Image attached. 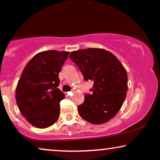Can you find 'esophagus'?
<instances>
[{"label":"esophagus","mask_w":160,"mask_h":160,"mask_svg":"<svg viewBox=\"0 0 160 160\" xmlns=\"http://www.w3.org/2000/svg\"><path fill=\"white\" fill-rule=\"evenodd\" d=\"M65 95H66V97H67V98H71V96L73 95V93H72V92H66Z\"/></svg>","instance_id":"34e87169"}]
</instances>
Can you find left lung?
Wrapping results in <instances>:
<instances>
[{
  "label": "left lung",
  "instance_id": "left-lung-1",
  "mask_svg": "<svg viewBox=\"0 0 160 160\" xmlns=\"http://www.w3.org/2000/svg\"><path fill=\"white\" fill-rule=\"evenodd\" d=\"M85 80L94 82L92 94L84 95L78 113L92 124H102L120 111L128 90V76L118 58L109 51L88 48L73 51L69 56Z\"/></svg>",
  "mask_w": 160,
  "mask_h": 160
}]
</instances>
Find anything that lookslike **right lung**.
Returning <instances> with one entry per match:
<instances>
[{"mask_svg":"<svg viewBox=\"0 0 160 160\" xmlns=\"http://www.w3.org/2000/svg\"><path fill=\"white\" fill-rule=\"evenodd\" d=\"M69 52L48 50L36 54L24 68L16 89L19 111L32 126L49 127L59 117L65 94L57 89L58 73Z\"/></svg>","mask_w":160,"mask_h":160,"instance_id":"add662e5","label":"right lung"}]
</instances>
